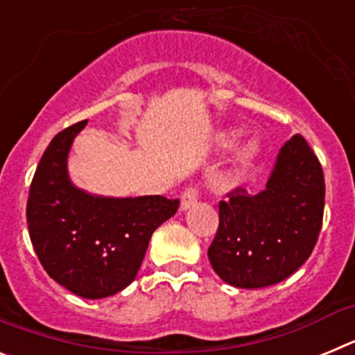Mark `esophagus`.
<instances>
[{
  "label": "esophagus",
  "instance_id": "esophagus-1",
  "mask_svg": "<svg viewBox=\"0 0 355 355\" xmlns=\"http://www.w3.org/2000/svg\"><path fill=\"white\" fill-rule=\"evenodd\" d=\"M199 199V188L196 184H190L188 188H184V192L181 193V208L188 209L190 206H193Z\"/></svg>",
  "mask_w": 355,
  "mask_h": 355
}]
</instances>
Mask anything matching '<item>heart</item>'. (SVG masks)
<instances>
[{
    "instance_id": "heart-1",
    "label": "heart",
    "mask_w": 355,
    "mask_h": 355,
    "mask_svg": "<svg viewBox=\"0 0 355 355\" xmlns=\"http://www.w3.org/2000/svg\"><path fill=\"white\" fill-rule=\"evenodd\" d=\"M234 137H236V135L229 133V135H224V139L222 140H224V144H231L234 140ZM256 155H258V144L250 142V144H247V146L243 147L240 153H238L236 162L240 163V165H245V163H249Z\"/></svg>"
}]
</instances>
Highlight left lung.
Segmentation results:
<instances>
[{
	"instance_id": "left-lung-1",
	"label": "left lung",
	"mask_w": 355,
	"mask_h": 355,
	"mask_svg": "<svg viewBox=\"0 0 355 355\" xmlns=\"http://www.w3.org/2000/svg\"><path fill=\"white\" fill-rule=\"evenodd\" d=\"M325 181L302 135L283 146L265 190L236 187L218 202V229L208 249L213 270L231 286L281 283L311 256L324 220Z\"/></svg>"
}]
</instances>
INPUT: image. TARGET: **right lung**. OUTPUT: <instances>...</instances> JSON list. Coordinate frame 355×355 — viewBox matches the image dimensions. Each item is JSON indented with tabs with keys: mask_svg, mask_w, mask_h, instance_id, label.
Instances as JSON below:
<instances>
[{
	"mask_svg": "<svg viewBox=\"0 0 355 355\" xmlns=\"http://www.w3.org/2000/svg\"><path fill=\"white\" fill-rule=\"evenodd\" d=\"M85 124L65 128L44 150L30 184L26 220L49 277L83 299H103L133 281L150 236L178 211L180 199H110L72 187L67 155Z\"/></svg>",
	"mask_w": 355,
	"mask_h": 355,
	"instance_id": "right-lung-1",
	"label": "right lung"
}]
</instances>
